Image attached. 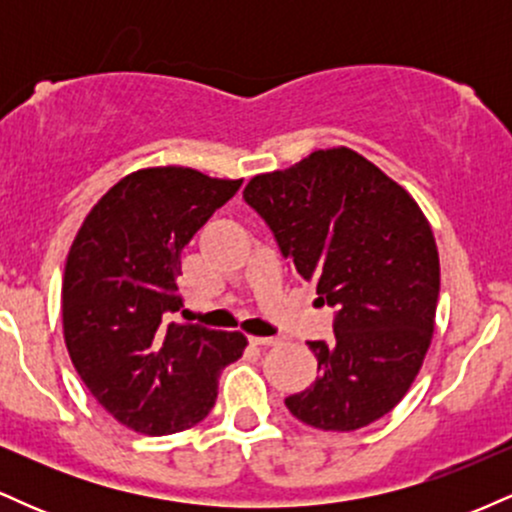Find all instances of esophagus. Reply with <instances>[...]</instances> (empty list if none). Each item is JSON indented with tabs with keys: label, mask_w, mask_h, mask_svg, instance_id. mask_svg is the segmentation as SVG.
I'll list each match as a JSON object with an SVG mask.
<instances>
[{
	"label": "esophagus",
	"mask_w": 512,
	"mask_h": 512,
	"mask_svg": "<svg viewBox=\"0 0 512 512\" xmlns=\"http://www.w3.org/2000/svg\"><path fill=\"white\" fill-rule=\"evenodd\" d=\"M252 346H274L276 339L274 337H250Z\"/></svg>",
	"instance_id": "1"
}]
</instances>
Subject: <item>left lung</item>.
<instances>
[{"instance_id":"1","label":"left lung","mask_w":512,"mask_h":512,"mask_svg":"<svg viewBox=\"0 0 512 512\" xmlns=\"http://www.w3.org/2000/svg\"><path fill=\"white\" fill-rule=\"evenodd\" d=\"M243 199L334 308L332 342H308L320 375L286 407L320 431L383 419L419 375L436 327L440 262L424 211L346 146L255 175Z\"/></svg>"}]
</instances>
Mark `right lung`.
I'll list each match as a JSON object with an SVG mask.
<instances>
[{
	"label": "right lung",
	"instance_id": "1",
	"mask_svg": "<svg viewBox=\"0 0 512 512\" xmlns=\"http://www.w3.org/2000/svg\"><path fill=\"white\" fill-rule=\"evenodd\" d=\"M243 180L195 168L129 173L88 211L62 281L64 344L113 419L144 436L192 428L243 356L240 332L170 322L182 308L180 252Z\"/></svg>",
	"mask_w": 512,
	"mask_h": 512
}]
</instances>
